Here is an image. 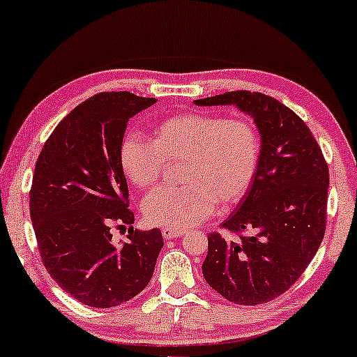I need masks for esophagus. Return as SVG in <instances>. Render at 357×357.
Returning <instances> with one entry per match:
<instances>
[{
  "mask_svg": "<svg viewBox=\"0 0 357 357\" xmlns=\"http://www.w3.org/2000/svg\"><path fill=\"white\" fill-rule=\"evenodd\" d=\"M161 234H162V237L166 238V241H172V238H177L180 236H183L185 232L180 231V229H171V227H162Z\"/></svg>",
  "mask_w": 357,
  "mask_h": 357,
  "instance_id": "esophagus-1",
  "label": "esophagus"
}]
</instances>
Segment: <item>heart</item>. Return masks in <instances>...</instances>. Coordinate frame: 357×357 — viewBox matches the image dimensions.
Returning a JSON list of instances; mask_svg holds the SVG:
<instances>
[{"label": "heart", "mask_w": 357, "mask_h": 357, "mask_svg": "<svg viewBox=\"0 0 357 357\" xmlns=\"http://www.w3.org/2000/svg\"><path fill=\"white\" fill-rule=\"evenodd\" d=\"M261 136L250 119L186 110L158 123L153 140L128 134L121 140V171L139 188L160 183L166 162L182 161L178 188L145 197L149 223L183 229L199 225L220 204L227 208L247 195L258 172Z\"/></svg>", "instance_id": "heart-1"}]
</instances>
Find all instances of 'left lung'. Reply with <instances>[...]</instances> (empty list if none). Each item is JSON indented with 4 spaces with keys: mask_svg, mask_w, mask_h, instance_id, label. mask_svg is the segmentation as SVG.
I'll use <instances>...</instances> for the list:
<instances>
[{
    "mask_svg": "<svg viewBox=\"0 0 357 357\" xmlns=\"http://www.w3.org/2000/svg\"><path fill=\"white\" fill-rule=\"evenodd\" d=\"M197 106L234 104L255 119L261 156L253 183L221 227L208 234L202 264L207 283L225 299L258 305L288 291L324 237L329 167L299 115L258 91H226Z\"/></svg>",
    "mask_w": 357,
    "mask_h": 357,
    "instance_id": "left-lung-1",
    "label": "left lung"
}]
</instances>
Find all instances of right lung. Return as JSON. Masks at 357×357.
<instances>
[{
	"mask_svg": "<svg viewBox=\"0 0 357 357\" xmlns=\"http://www.w3.org/2000/svg\"><path fill=\"white\" fill-rule=\"evenodd\" d=\"M158 101L130 91L85 99L56 125L34 167L30 215L39 255L64 293L95 308L132 299L153 275L160 229L134 231L128 183L119 161L128 120ZM130 226L112 243V226Z\"/></svg>",
	"mask_w": 357,
	"mask_h": 357,
	"instance_id": "add662e5",
	"label": "right lung"
}]
</instances>
